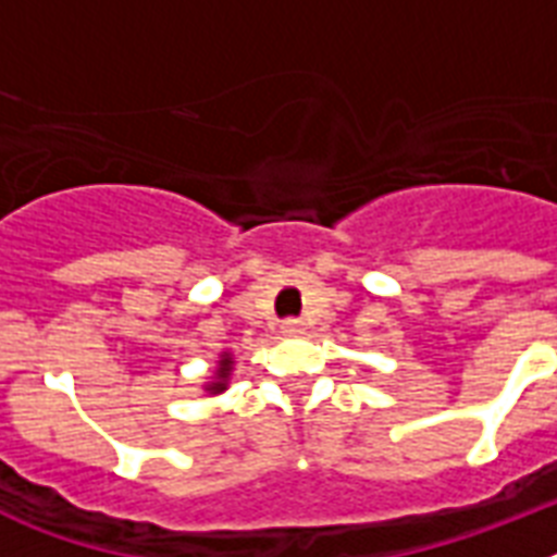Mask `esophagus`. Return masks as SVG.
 <instances>
[{"label":"esophagus","mask_w":557,"mask_h":557,"mask_svg":"<svg viewBox=\"0 0 557 557\" xmlns=\"http://www.w3.org/2000/svg\"><path fill=\"white\" fill-rule=\"evenodd\" d=\"M280 332H283L286 338H295V335H304V321H297V318H288V321L280 323Z\"/></svg>","instance_id":"esophagus-1"}]
</instances>
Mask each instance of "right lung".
Segmentation results:
<instances>
[{"mask_svg": "<svg viewBox=\"0 0 557 557\" xmlns=\"http://www.w3.org/2000/svg\"><path fill=\"white\" fill-rule=\"evenodd\" d=\"M231 375H234V356L231 352H219V361L210 372V379L201 384V389L208 393V396H219V393H225L227 384H231Z\"/></svg>", "mask_w": 557, "mask_h": 557, "instance_id": "right-lung-1", "label": "right lung"}]
</instances>
